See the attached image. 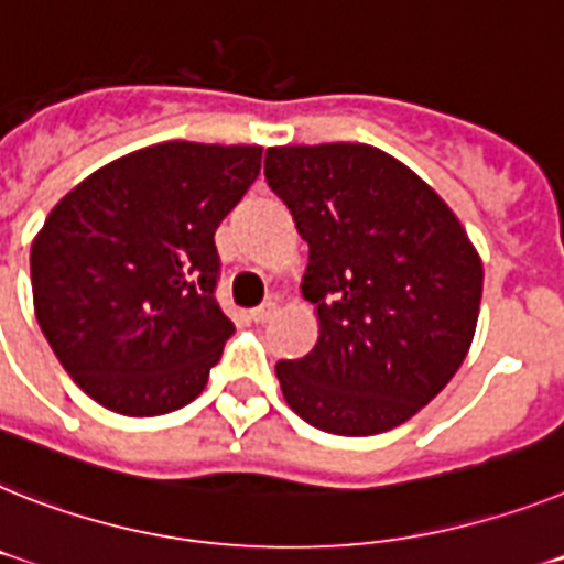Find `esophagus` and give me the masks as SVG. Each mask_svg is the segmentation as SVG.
<instances>
[{"instance_id":"obj_1","label":"esophagus","mask_w":564,"mask_h":564,"mask_svg":"<svg viewBox=\"0 0 564 564\" xmlns=\"http://www.w3.org/2000/svg\"><path fill=\"white\" fill-rule=\"evenodd\" d=\"M274 310H278V304H274L272 297H269V301H263V304H260V306H254V310L249 312V315H252L254 324H267V321L274 315Z\"/></svg>"}]
</instances>
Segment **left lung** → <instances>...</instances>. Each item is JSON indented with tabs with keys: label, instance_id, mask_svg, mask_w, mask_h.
Returning <instances> with one entry per match:
<instances>
[{
	"label": "left lung",
	"instance_id": "obj_1",
	"mask_svg": "<svg viewBox=\"0 0 564 564\" xmlns=\"http://www.w3.org/2000/svg\"><path fill=\"white\" fill-rule=\"evenodd\" d=\"M267 183L310 243L301 290L318 344L278 361L306 424L376 435L413 419L470 349L481 260L451 206L404 163L364 143L267 149Z\"/></svg>",
	"mask_w": 564,
	"mask_h": 564
}]
</instances>
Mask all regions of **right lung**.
Masks as SVG:
<instances>
[{
  "mask_svg": "<svg viewBox=\"0 0 564 564\" xmlns=\"http://www.w3.org/2000/svg\"><path fill=\"white\" fill-rule=\"evenodd\" d=\"M260 145L160 143L102 165L31 246L33 310L74 381L120 415L203 392L235 324L215 231L260 174Z\"/></svg>",
  "mask_w": 564,
  "mask_h": 564,
  "instance_id": "obj_1",
  "label": "right lung"
}]
</instances>
